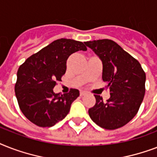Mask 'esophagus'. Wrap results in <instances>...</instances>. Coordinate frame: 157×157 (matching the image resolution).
I'll return each instance as SVG.
<instances>
[{
    "label": "esophagus",
    "mask_w": 157,
    "mask_h": 157,
    "mask_svg": "<svg viewBox=\"0 0 157 157\" xmlns=\"http://www.w3.org/2000/svg\"><path fill=\"white\" fill-rule=\"evenodd\" d=\"M86 94V92H84V91H81V93H80V95L81 96V97H82V96H85Z\"/></svg>",
    "instance_id": "esophagus-1"
}]
</instances>
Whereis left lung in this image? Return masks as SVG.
<instances>
[{
    "instance_id": "left-lung-1",
    "label": "left lung",
    "mask_w": 157,
    "mask_h": 157,
    "mask_svg": "<svg viewBox=\"0 0 157 157\" xmlns=\"http://www.w3.org/2000/svg\"><path fill=\"white\" fill-rule=\"evenodd\" d=\"M103 63V81L110 90L109 99L103 102L94 95L95 105L89 115L95 124L116 129L131 121L139 111L145 94L146 74L139 61L112 40L85 42Z\"/></svg>"
}]
</instances>
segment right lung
Returning a JSON list of instances; mask_svg holds the SVG:
<instances>
[{"label": "right lung", "instance_id": "1", "mask_svg": "<svg viewBox=\"0 0 157 157\" xmlns=\"http://www.w3.org/2000/svg\"><path fill=\"white\" fill-rule=\"evenodd\" d=\"M87 50L84 43L62 38L27 59L18 70L15 95L23 115L40 127H51L64 119L79 95L78 90L55 94L53 89L66 72L71 54Z\"/></svg>", "mask_w": 157, "mask_h": 157}]
</instances>
